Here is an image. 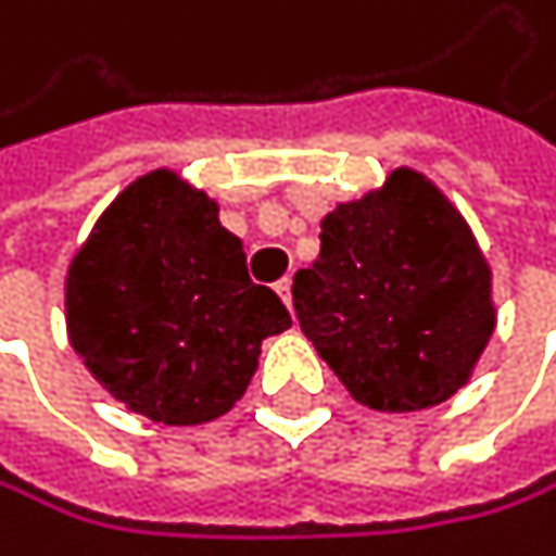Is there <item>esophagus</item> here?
Masks as SVG:
<instances>
[{
	"label": "esophagus",
	"instance_id": "34e87169",
	"mask_svg": "<svg viewBox=\"0 0 556 556\" xmlns=\"http://www.w3.org/2000/svg\"><path fill=\"white\" fill-rule=\"evenodd\" d=\"M276 293H280V301L290 307V301H293V296H290V280H287V276H283V280L280 283H276Z\"/></svg>",
	"mask_w": 556,
	"mask_h": 556
}]
</instances>
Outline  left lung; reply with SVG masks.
<instances>
[{"label": "left lung", "instance_id": "left-lung-1", "mask_svg": "<svg viewBox=\"0 0 556 556\" xmlns=\"http://www.w3.org/2000/svg\"><path fill=\"white\" fill-rule=\"evenodd\" d=\"M293 307L352 400L386 414L451 400L495 331L489 260L462 211L409 166L325 215Z\"/></svg>", "mask_w": 556, "mask_h": 556}]
</instances>
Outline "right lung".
<instances>
[{
  "mask_svg": "<svg viewBox=\"0 0 556 556\" xmlns=\"http://www.w3.org/2000/svg\"><path fill=\"white\" fill-rule=\"evenodd\" d=\"M67 338L132 414L194 427L228 414L263 338L293 320L249 280L218 204L174 170L136 177L94 222L64 280Z\"/></svg>",
  "mask_w": 556,
  "mask_h": 556,
  "instance_id": "right-lung-1",
  "label": "right lung"
}]
</instances>
